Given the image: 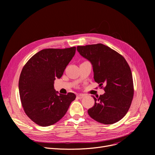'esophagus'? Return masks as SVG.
I'll return each instance as SVG.
<instances>
[{
	"mask_svg": "<svg viewBox=\"0 0 155 155\" xmlns=\"http://www.w3.org/2000/svg\"><path fill=\"white\" fill-rule=\"evenodd\" d=\"M84 97V94H78V95H77V97L78 99H82Z\"/></svg>",
	"mask_w": 155,
	"mask_h": 155,
	"instance_id": "1",
	"label": "esophagus"
}]
</instances>
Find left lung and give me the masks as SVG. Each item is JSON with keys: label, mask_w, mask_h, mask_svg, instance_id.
I'll use <instances>...</instances> for the list:
<instances>
[{"label": "left lung", "mask_w": 155, "mask_h": 155, "mask_svg": "<svg viewBox=\"0 0 155 155\" xmlns=\"http://www.w3.org/2000/svg\"><path fill=\"white\" fill-rule=\"evenodd\" d=\"M77 51L93 66L95 82L105 85V93L93 96L94 106L88 114L105 124L116 123L127 114L133 99L134 85L131 68L124 57L109 47L98 43L78 46Z\"/></svg>", "instance_id": "8db88e82"}]
</instances>
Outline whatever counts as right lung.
<instances>
[{
  "instance_id": "right-lung-1",
  "label": "right lung",
  "mask_w": 155,
  "mask_h": 155,
  "mask_svg": "<svg viewBox=\"0 0 155 155\" xmlns=\"http://www.w3.org/2000/svg\"><path fill=\"white\" fill-rule=\"evenodd\" d=\"M76 51V47L44 49L32 56L24 65L19 77L20 99L26 114L41 126L60 120L76 98L71 92L57 95L56 78H60Z\"/></svg>"
}]
</instances>
